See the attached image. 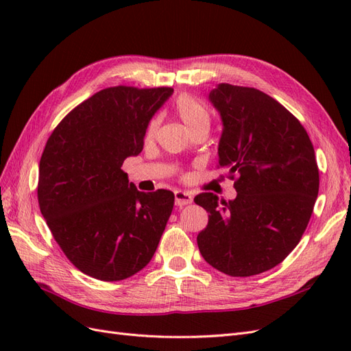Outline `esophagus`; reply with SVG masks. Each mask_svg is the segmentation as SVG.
I'll return each instance as SVG.
<instances>
[{"label":"esophagus","instance_id":"1","mask_svg":"<svg viewBox=\"0 0 351 351\" xmlns=\"http://www.w3.org/2000/svg\"><path fill=\"white\" fill-rule=\"evenodd\" d=\"M174 197H176V205L177 206H186L189 204H192V195L189 192H184V190H176L174 192Z\"/></svg>","mask_w":351,"mask_h":351}]
</instances>
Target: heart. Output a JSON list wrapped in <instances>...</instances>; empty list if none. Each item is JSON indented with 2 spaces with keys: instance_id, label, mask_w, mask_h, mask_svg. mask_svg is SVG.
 I'll return each mask as SVG.
<instances>
[{
  "instance_id": "1",
  "label": "heart",
  "mask_w": 351,
  "mask_h": 351,
  "mask_svg": "<svg viewBox=\"0 0 351 351\" xmlns=\"http://www.w3.org/2000/svg\"><path fill=\"white\" fill-rule=\"evenodd\" d=\"M174 110L190 133L196 129H202V127L209 129L210 114L205 105L199 99L190 97V95H182V97L177 98L174 104ZM156 125H158V120L156 119L151 120V123L147 124V129H146V137L154 136Z\"/></svg>"
}]
</instances>
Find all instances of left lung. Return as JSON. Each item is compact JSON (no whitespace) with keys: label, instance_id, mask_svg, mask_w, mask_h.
Here are the masks:
<instances>
[{"label":"left lung","instance_id":"obj_1","mask_svg":"<svg viewBox=\"0 0 351 351\" xmlns=\"http://www.w3.org/2000/svg\"><path fill=\"white\" fill-rule=\"evenodd\" d=\"M209 101L224 125L218 168L239 176L237 196L195 197L209 214L197 246L215 269L252 277L277 267L299 244L319 192V169L304 127L269 95L221 83Z\"/></svg>","mask_w":351,"mask_h":351}]
</instances>
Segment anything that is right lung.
Returning <instances> with one entry per match:
<instances>
[{
  "mask_svg": "<svg viewBox=\"0 0 351 351\" xmlns=\"http://www.w3.org/2000/svg\"><path fill=\"white\" fill-rule=\"evenodd\" d=\"M173 92L102 89L60 121L42 152L40 214L67 259L92 278H129L158 247L174 193L139 192L121 165L142 152L147 124Z\"/></svg>",
  "mask_w": 351,
  "mask_h": 351,
  "instance_id": "obj_1",
  "label": "right lung"
}]
</instances>
